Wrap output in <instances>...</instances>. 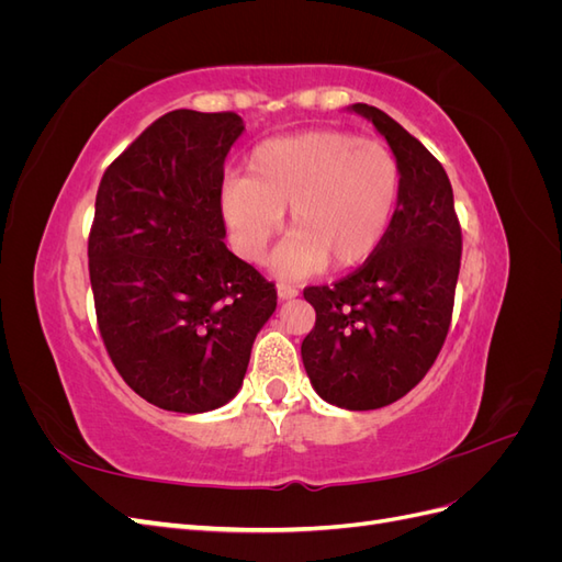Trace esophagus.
Returning a JSON list of instances; mask_svg holds the SVG:
<instances>
[{
	"label": "esophagus",
	"mask_w": 562,
	"mask_h": 562,
	"mask_svg": "<svg viewBox=\"0 0 562 562\" xmlns=\"http://www.w3.org/2000/svg\"><path fill=\"white\" fill-rule=\"evenodd\" d=\"M297 288L295 285H285V283H279L277 285V295H279V300H293V297H297Z\"/></svg>",
	"instance_id": "esophagus-1"
}]
</instances>
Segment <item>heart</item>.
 <instances>
[{
	"label": "heart",
	"instance_id": "obj_1",
	"mask_svg": "<svg viewBox=\"0 0 562 562\" xmlns=\"http://www.w3.org/2000/svg\"><path fill=\"white\" fill-rule=\"evenodd\" d=\"M401 190V168L386 145L335 128H316L260 143L248 176L220 190V215L239 258L262 262L291 209L288 239L271 269L302 279L328 262L349 269L375 252Z\"/></svg>",
	"mask_w": 562,
	"mask_h": 562
}]
</instances>
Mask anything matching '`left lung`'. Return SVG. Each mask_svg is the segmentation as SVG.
<instances>
[{"instance_id":"obj_1","label":"left lung","mask_w":562,"mask_h":562,"mask_svg":"<svg viewBox=\"0 0 562 562\" xmlns=\"http://www.w3.org/2000/svg\"><path fill=\"white\" fill-rule=\"evenodd\" d=\"M401 168L394 217L380 248L347 279L304 288L314 330L302 363L316 394L345 411H375L427 375L446 342L462 258L448 173L386 112L356 103Z\"/></svg>"}]
</instances>
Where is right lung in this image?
<instances>
[{
	"label": "right lung",
	"mask_w": 562,
	"mask_h": 562,
	"mask_svg": "<svg viewBox=\"0 0 562 562\" xmlns=\"http://www.w3.org/2000/svg\"><path fill=\"white\" fill-rule=\"evenodd\" d=\"M246 131L234 112L159 116L105 171L89 236L98 328L147 403L209 413L244 384L277 288L225 246L223 164Z\"/></svg>",
	"instance_id": "right-lung-1"
}]
</instances>
